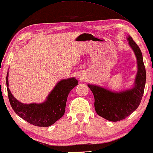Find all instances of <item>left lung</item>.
I'll return each instance as SVG.
<instances>
[{"instance_id":"1","label":"left lung","mask_w":153,"mask_h":153,"mask_svg":"<svg viewBox=\"0 0 153 153\" xmlns=\"http://www.w3.org/2000/svg\"><path fill=\"white\" fill-rule=\"evenodd\" d=\"M128 45L134 51L137 62V73L132 88L114 91L102 86L88 84L94 96V107L101 117L112 122L123 120L137 110L144 94L146 70L139 47L128 35Z\"/></svg>"}]
</instances>
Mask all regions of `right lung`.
<instances>
[{
  "label": "right lung",
  "instance_id": "1",
  "mask_svg": "<svg viewBox=\"0 0 153 153\" xmlns=\"http://www.w3.org/2000/svg\"><path fill=\"white\" fill-rule=\"evenodd\" d=\"M9 71L6 83L8 96L13 110L19 116L36 126L48 127L53 124L65 113L69 93L77 85L75 77L63 79L57 83L42 103L23 104L17 100L9 88Z\"/></svg>",
  "mask_w": 153,
  "mask_h": 153
}]
</instances>
